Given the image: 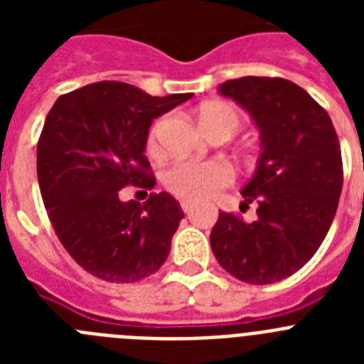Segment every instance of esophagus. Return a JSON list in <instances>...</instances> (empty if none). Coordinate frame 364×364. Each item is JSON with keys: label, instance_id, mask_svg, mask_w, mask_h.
<instances>
[{"label": "esophagus", "instance_id": "esophagus-1", "mask_svg": "<svg viewBox=\"0 0 364 364\" xmlns=\"http://www.w3.org/2000/svg\"><path fill=\"white\" fill-rule=\"evenodd\" d=\"M180 208H182V211H184V213H189V211H193L195 204H193L191 200H186V198H182V200H180Z\"/></svg>", "mask_w": 364, "mask_h": 364}]
</instances>
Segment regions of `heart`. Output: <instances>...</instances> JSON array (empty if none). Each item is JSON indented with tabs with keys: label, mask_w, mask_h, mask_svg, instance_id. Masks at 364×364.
<instances>
[{
	"label": "heart",
	"mask_w": 364,
	"mask_h": 364,
	"mask_svg": "<svg viewBox=\"0 0 364 364\" xmlns=\"http://www.w3.org/2000/svg\"><path fill=\"white\" fill-rule=\"evenodd\" d=\"M198 118L205 134L217 131L235 134L242 124V112L226 102H210L202 105ZM160 129H162V122H156L149 131L147 151L151 154L160 151ZM233 178L235 173L231 166L222 160H180L173 164L164 175L166 188L186 200H204L213 197L220 189L228 188Z\"/></svg>",
	"instance_id": "heart-1"
}]
</instances>
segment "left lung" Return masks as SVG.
Returning a JSON list of instances; mask_svg holds the SVG:
<instances>
[{"label":"left lung","instance_id":"obj_1","mask_svg":"<svg viewBox=\"0 0 364 364\" xmlns=\"http://www.w3.org/2000/svg\"><path fill=\"white\" fill-rule=\"evenodd\" d=\"M218 91L259 125L262 153L242 189L257 218L220 211L211 250L235 279L272 284L306 264L332 226L343 189L339 138L328 112L290 80L244 76Z\"/></svg>","mask_w":364,"mask_h":364}]
</instances>
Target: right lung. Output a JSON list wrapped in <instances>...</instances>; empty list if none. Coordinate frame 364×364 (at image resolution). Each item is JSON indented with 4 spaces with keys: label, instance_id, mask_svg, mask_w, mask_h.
Here are the masks:
<instances>
[{
    "label": "right lung",
    "instance_id": "obj_1",
    "mask_svg": "<svg viewBox=\"0 0 364 364\" xmlns=\"http://www.w3.org/2000/svg\"><path fill=\"white\" fill-rule=\"evenodd\" d=\"M151 96L124 82H98L62 95L38 140V184L54 233L95 277L117 284L159 272L184 211L169 193L144 204L122 189L156 184L144 154L153 118L191 98Z\"/></svg>",
    "mask_w": 364,
    "mask_h": 364
}]
</instances>
